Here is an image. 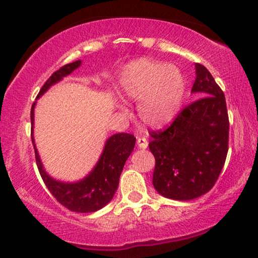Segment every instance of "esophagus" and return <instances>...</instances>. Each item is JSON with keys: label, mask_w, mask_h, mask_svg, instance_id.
Returning <instances> with one entry per match:
<instances>
[{"label": "esophagus", "mask_w": 258, "mask_h": 258, "mask_svg": "<svg viewBox=\"0 0 258 258\" xmlns=\"http://www.w3.org/2000/svg\"><path fill=\"white\" fill-rule=\"evenodd\" d=\"M137 144L141 149L148 148V139L145 137H137Z\"/></svg>", "instance_id": "obj_1"}]
</instances>
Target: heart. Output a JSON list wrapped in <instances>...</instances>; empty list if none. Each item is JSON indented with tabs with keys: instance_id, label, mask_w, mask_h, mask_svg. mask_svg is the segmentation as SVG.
Segmentation results:
<instances>
[{
	"instance_id": "b5f03b06",
	"label": "heart",
	"mask_w": 258,
	"mask_h": 258,
	"mask_svg": "<svg viewBox=\"0 0 258 258\" xmlns=\"http://www.w3.org/2000/svg\"><path fill=\"white\" fill-rule=\"evenodd\" d=\"M120 90L128 101L139 102L138 113L145 123L160 127L178 113L185 94V79L175 66L141 58L121 74Z\"/></svg>"
}]
</instances>
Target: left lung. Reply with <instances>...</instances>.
I'll use <instances>...</instances> for the list:
<instances>
[{"label": "left lung", "instance_id": "left-lung-1", "mask_svg": "<svg viewBox=\"0 0 258 258\" xmlns=\"http://www.w3.org/2000/svg\"><path fill=\"white\" fill-rule=\"evenodd\" d=\"M192 92L201 97L180 110L168 127L150 132L154 187L176 201L194 200L212 190L228 151L225 95L201 63H196Z\"/></svg>", "mask_w": 258, "mask_h": 258}]
</instances>
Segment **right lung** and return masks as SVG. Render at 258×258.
Instances as JSON below:
<instances>
[{
    "label": "right lung",
    "mask_w": 258,
    "mask_h": 258,
    "mask_svg": "<svg viewBox=\"0 0 258 258\" xmlns=\"http://www.w3.org/2000/svg\"><path fill=\"white\" fill-rule=\"evenodd\" d=\"M80 63L82 61L79 60L72 63H67L52 73L39 90L37 98L44 94L52 84L60 82L63 77L72 73L76 68L80 66ZM35 104L36 103H33L31 108V126L32 127ZM31 138H32L33 148H35L37 167L45 186L52 196L56 198L58 203L77 213L96 212L109 203L119 186V178L122 172L123 164L127 157L131 155L136 144V137L130 133H116L111 136L105 143L103 154L94 170L82 181L68 184V182L56 181L46 174L40 163L32 135H31Z\"/></svg>",
    "instance_id": "add662e5"
}]
</instances>
